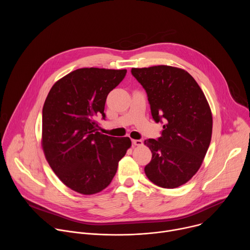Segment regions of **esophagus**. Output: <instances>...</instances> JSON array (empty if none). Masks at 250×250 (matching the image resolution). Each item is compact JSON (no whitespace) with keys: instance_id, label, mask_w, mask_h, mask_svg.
<instances>
[{"instance_id":"1","label":"esophagus","mask_w":250,"mask_h":250,"mask_svg":"<svg viewBox=\"0 0 250 250\" xmlns=\"http://www.w3.org/2000/svg\"><path fill=\"white\" fill-rule=\"evenodd\" d=\"M142 144H144V142H142L141 139H132V145L134 146H142Z\"/></svg>"}]
</instances>
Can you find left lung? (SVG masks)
Segmentation results:
<instances>
[{
  "label": "left lung",
  "mask_w": 250,
  "mask_h": 250,
  "mask_svg": "<svg viewBox=\"0 0 250 250\" xmlns=\"http://www.w3.org/2000/svg\"><path fill=\"white\" fill-rule=\"evenodd\" d=\"M131 74L147 94L153 120L164 123L160 137L145 141L152 152L145 172L159 187H179L197 173L208 151L212 129L208 103L183 69L158 65L132 68Z\"/></svg>",
  "instance_id": "1"
}]
</instances>
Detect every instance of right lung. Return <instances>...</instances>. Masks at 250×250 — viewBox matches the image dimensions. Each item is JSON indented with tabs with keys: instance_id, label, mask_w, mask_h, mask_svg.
I'll use <instances>...</instances> for the list:
<instances>
[{
	"instance_id": "add662e5",
	"label": "right lung",
	"mask_w": 250,
	"mask_h": 250,
	"mask_svg": "<svg viewBox=\"0 0 250 250\" xmlns=\"http://www.w3.org/2000/svg\"><path fill=\"white\" fill-rule=\"evenodd\" d=\"M126 70L77 69L50 89L42 109V149L53 172L68 188L92 195L108 187L119 161L130 147L128 137L98 131L109 93Z\"/></svg>"
}]
</instances>
